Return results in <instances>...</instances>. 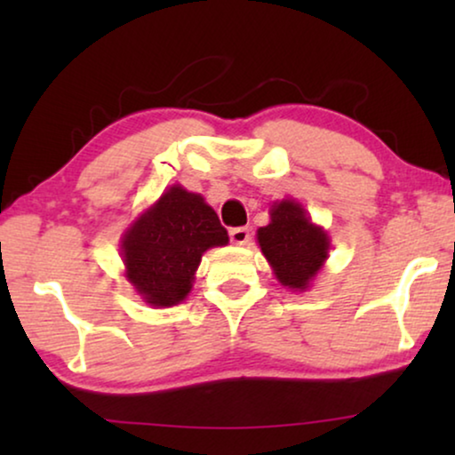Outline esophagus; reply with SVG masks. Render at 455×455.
<instances>
[{
    "mask_svg": "<svg viewBox=\"0 0 455 455\" xmlns=\"http://www.w3.org/2000/svg\"><path fill=\"white\" fill-rule=\"evenodd\" d=\"M229 240H232L235 246H244V244H248V240H251V229L248 228L229 229Z\"/></svg>",
    "mask_w": 455,
    "mask_h": 455,
    "instance_id": "1",
    "label": "esophagus"
}]
</instances>
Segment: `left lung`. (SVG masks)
Listing matches in <instances>:
<instances>
[{
    "mask_svg": "<svg viewBox=\"0 0 455 455\" xmlns=\"http://www.w3.org/2000/svg\"><path fill=\"white\" fill-rule=\"evenodd\" d=\"M259 246L277 282L290 290H307L325 263L329 238L308 220L300 203L285 198L271 207L269 226L259 228Z\"/></svg>",
    "mask_w": 455,
    "mask_h": 455,
    "instance_id": "1",
    "label": "left lung"
}]
</instances>
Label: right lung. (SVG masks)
Segmentation results:
<instances>
[{"label":"right lung","instance_id":"obj_1","mask_svg":"<svg viewBox=\"0 0 455 455\" xmlns=\"http://www.w3.org/2000/svg\"><path fill=\"white\" fill-rule=\"evenodd\" d=\"M229 242L201 195L172 186L122 238L126 277L142 300L164 308L190 294L203 252Z\"/></svg>","mask_w":455,"mask_h":455}]
</instances>
